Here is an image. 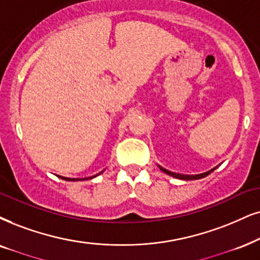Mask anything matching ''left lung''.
Returning <instances> with one entry per match:
<instances>
[{"label":"left lung","instance_id":"8db88e82","mask_svg":"<svg viewBox=\"0 0 260 260\" xmlns=\"http://www.w3.org/2000/svg\"><path fill=\"white\" fill-rule=\"evenodd\" d=\"M158 167H159V169L162 170L163 173L168 174V175L173 176V177H176V179H180V180H198V179H203V177L208 176L209 174H211V173L213 172V170H215L216 168H217V167H215V168H212L211 170H209V172H206V173H203V174H197V175H183V174H177V173L169 172V170L164 169L163 167H160V166H158Z\"/></svg>","mask_w":260,"mask_h":260}]
</instances>
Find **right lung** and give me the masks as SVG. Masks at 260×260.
Listing matches in <instances>:
<instances>
[{
	"label": "right lung",
	"mask_w": 260,
	"mask_h": 260,
	"mask_svg": "<svg viewBox=\"0 0 260 260\" xmlns=\"http://www.w3.org/2000/svg\"><path fill=\"white\" fill-rule=\"evenodd\" d=\"M102 173H103V172L98 173V174H96V175H93V176L84 177V179H71V177H63V176H58V177H61L62 180H66V181H81V180H90V179H93V177L98 176V175H100V174H102Z\"/></svg>",
	"instance_id": "obj_1"
}]
</instances>
